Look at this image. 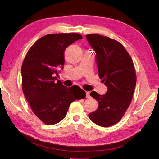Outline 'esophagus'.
<instances>
[{
	"label": "esophagus",
	"mask_w": 159,
	"mask_h": 159,
	"mask_svg": "<svg viewBox=\"0 0 159 159\" xmlns=\"http://www.w3.org/2000/svg\"><path fill=\"white\" fill-rule=\"evenodd\" d=\"M86 98H90L89 92H88V91L86 92Z\"/></svg>",
	"instance_id": "esophagus-1"
}]
</instances>
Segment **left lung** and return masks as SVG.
<instances>
[{
  "label": "left lung",
  "mask_w": 159,
  "mask_h": 159,
  "mask_svg": "<svg viewBox=\"0 0 159 159\" xmlns=\"http://www.w3.org/2000/svg\"><path fill=\"white\" fill-rule=\"evenodd\" d=\"M96 53L99 77L108 88L106 94L93 91L98 108L89 114L94 123L110 127L117 123L129 106L136 84V74L129 54L116 40L98 34L86 35Z\"/></svg>",
  "instance_id": "8db88e82"
}]
</instances>
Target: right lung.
Returning <instances> with one entry per match:
<instances>
[{"mask_svg":"<svg viewBox=\"0 0 159 159\" xmlns=\"http://www.w3.org/2000/svg\"><path fill=\"white\" fill-rule=\"evenodd\" d=\"M82 39L77 33L45 35L30 48L24 58L22 90L32 112L46 125L58 123L72 102L86 96L80 87L78 93L73 86L68 88L60 80L55 83L54 76H58V68H63L66 48Z\"/></svg>","mask_w":159,"mask_h":159,"instance_id":"right-lung-1","label":"right lung"}]
</instances>
